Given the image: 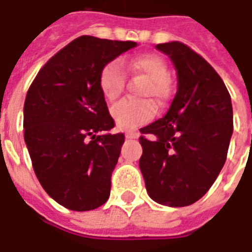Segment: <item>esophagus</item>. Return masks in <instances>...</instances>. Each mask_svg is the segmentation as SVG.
Returning <instances> with one entry per match:
<instances>
[{
  "label": "esophagus",
  "instance_id": "1",
  "mask_svg": "<svg viewBox=\"0 0 252 252\" xmlns=\"http://www.w3.org/2000/svg\"><path fill=\"white\" fill-rule=\"evenodd\" d=\"M138 137H139V133H138V131H127V133H126V138H127V139H137Z\"/></svg>",
  "mask_w": 252,
  "mask_h": 252
}]
</instances>
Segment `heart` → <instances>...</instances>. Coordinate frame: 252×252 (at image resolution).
Returning a JSON list of instances; mask_svg holds the SVG:
<instances>
[{"instance_id": "1", "label": "heart", "mask_w": 252, "mask_h": 252, "mask_svg": "<svg viewBox=\"0 0 252 252\" xmlns=\"http://www.w3.org/2000/svg\"><path fill=\"white\" fill-rule=\"evenodd\" d=\"M130 66L133 70L143 73L149 78V83L143 89V95H151L158 102H163L169 98V70L162 57L153 53L142 54L133 58L130 61ZM125 70L119 60H111L103 65L99 73L98 85L107 101H115L122 94L125 89ZM154 113V103L149 99H122L111 109V115L117 126L125 130H130L146 124L153 118Z\"/></svg>"}]
</instances>
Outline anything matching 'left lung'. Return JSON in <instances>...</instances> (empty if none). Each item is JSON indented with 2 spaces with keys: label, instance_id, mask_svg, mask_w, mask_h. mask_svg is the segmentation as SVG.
<instances>
[{
  "label": "left lung",
  "instance_id": "obj_1",
  "mask_svg": "<svg viewBox=\"0 0 252 252\" xmlns=\"http://www.w3.org/2000/svg\"><path fill=\"white\" fill-rule=\"evenodd\" d=\"M177 69L178 90L163 118L141 128L139 169L157 203L183 207L213 186L231 139V97L214 67L182 42L158 43Z\"/></svg>",
  "mask_w": 252,
  "mask_h": 252
}]
</instances>
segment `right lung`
I'll use <instances>...</instances> for the list:
<instances>
[{"mask_svg": "<svg viewBox=\"0 0 252 252\" xmlns=\"http://www.w3.org/2000/svg\"><path fill=\"white\" fill-rule=\"evenodd\" d=\"M137 46L82 35L54 54L30 85L25 143L41 186L60 205L90 211L110 196L125 142L114 127L98 78L105 63Z\"/></svg>", "mask_w": 252, "mask_h": 252, "instance_id": "1", "label": "right lung"}]
</instances>
